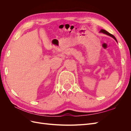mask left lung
I'll return each mask as SVG.
<instances>
[{"mask_svg": "<svg viewBox=\"0 0 131 131\" xmlns=\"http://www.w3.org/2000/svg\"><path fill=\"white\" fill-rule=\"evenodd\" d=\"M100 32H101V33H104V34H106V35H109V36H110V37H112V38H113L115 40H116V41H117V40H116V38H115V37L113 35H112V34H110V33H109V32H108V31H106L105 30H104V29H101V30H100Z\"/></svg>", "mask_w": 131, "mask_h": 131, "instance_id": "obj_1", "label": "left lung"}]
</instances>
